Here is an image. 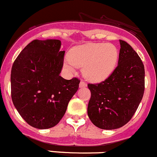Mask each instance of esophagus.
Listing matches in <instances>:
<instances>
[{
	"label": "esophagus",
	"instance_id": "esophagus-1",
	"mask_svg": "<svg viewBox=\"0 0 157 157\" xmlns=\"http://www.w3.org/2000/svg\"><path fill=\"white\" fill-rule=\"evenodd\" d=\"M86 86H87V84H86V82H82V81L80 82L79 88H85V87H86Z\"/></svg>",
	"mask_w": 157,
	"mask_h": 157
}]
</instances>
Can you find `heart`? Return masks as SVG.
Masks as SVG:
<instances>
[{
  "mask_svg": "<svg viewBox=\"0 0 157 157\" xmlns=\"http://www.w3.org/2000/svg\"><path fill=\"white\" fill-rule=\"evenodd\" d=\"M119 59V50L110 43H88L75 47L65 59L69 70L83 67L86 78L92 82L104 81L113 72Z\"/></svg>",
  "mask_w": 157,
  "mask_h": 157,
  "instance_id": "b5f03b06",
  "label": "heart"
}]
</instances>
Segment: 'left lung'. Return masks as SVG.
<instances>
[{
	"label": "left lung",
	"mask_w": 157,
	"mask_h": 157,
	"mask_svg": "<svg viewBox=\"0 0 157 157\" xmlns=\"http://www.w3.org/2000/svg\"><path fill=\"white\" fill-rule=\"evenodd\" d=\"M118 65L105 81L89 84L91 98L88 116L102 129L126 125L136 111L144 93L145 70L138 54L127 42L119 40Z\"/></svg>",
	"instance_id": "left-lung-1"
}]
</instances>
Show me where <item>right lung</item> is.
<instances>
[{"mask_svg": "<svg viewBox=\"0 0 157 157\" xmlns=\"http://www.w3.org/2000/svg\"><path fill=\"white\" fill-rule=\"evenodd\" d=\"M57 39L34 40L21 51L10 74L11 98L30 126L45 129L56 126L78 89L76 78L60 76L65 51Z\"/></svg>", "mask_w": 157, "mask_h": 157, "instance_id": "right-lung-1", "label": "right lung"}]
</instances>
